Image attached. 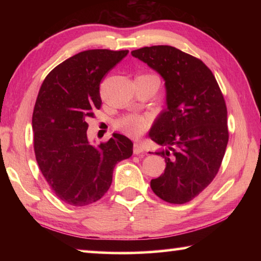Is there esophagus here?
Masks as SVG:
<instances>
[{
  "instance_id": "esophagus-1",
  "label": "esophagus",
  "mask_w": 261,
  "mask_h": 261,
  "mask_svg": "<svg viewBox=\"0 0 261 261\" xmlns=\"http://www.w3.org/2000/svg\"><path fill=\"white\" fill-rule=\"evenodd\" d=\"M143 152H144L143 145H141L140 143H135V145H134V153L136 154V155H139V154H141Z\"/></svg>"
}]
</instances>
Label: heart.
Returning <instances> with one entry per match:
<instances>
[{
	"instance_id": "1",
	"label": "heart",
	"mask_w": 261,
	"mask_h": 261,
	"mask_svg": "<svg viewBox=\"0 0 261 261\" xmlns=\"http://www.w3.org/2000/svg\"><path fill=\"white\" fill-rule=\"evenodd\" d=\"M141 76L158 78L156 76H154V74H141ZM116 125L118 129L124 132V134L137 137L144 134V132L147 130V127L149 126V118L147 116H144V115L130 114L121 118V120L117 122Z\"/></svg>"
}]
</instances>
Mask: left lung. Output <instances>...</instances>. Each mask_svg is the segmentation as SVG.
<instances>
[{
    "instance_id": "1",
    "label": "left lung",
    "mask_w": 261,
    "mask_h": 261,
    "mask_svg": "<svg viewBox=\"0 0 261 261\" xmlns=\"http://www.w3.org/2000/svg\"><path fill=\"white\" fill-rule=\"evenodd\" d=\"M131 54L166 82L167 109L149 131V138L168 147L156 152L166 169L151 188L162 200L185 204L208 187L222 163L229 139L226 101L213 72L197 57L171 46Z\"/></svg>"
}]
</instances>
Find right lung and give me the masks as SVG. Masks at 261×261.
<instances>
[{
	"label": "right lung",
	"mask_w": 261,
	"mask_h": 261,
	"mask_svg": "<svg viewBox=\"0 0 261 261\" xmlns=\"http://www.w3.org/2000/svg\"><path fill=\"white\" fill-rule=\"evenodd\" d=\"M127 53H78L53 69L39 91L32 116L35 159L53 192L69 205L101 199L116 163L134 152L132 141L120 134L94 147L87 139L85 121L101 107V81Z\"/></svg>",
	"instance_id": "obj_1"
}]
</instances>
